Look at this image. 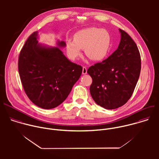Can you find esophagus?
<instances>
[{"mask_svg": "<svg viewBox=\"0 0 159 159\" xmlns=\"http://www.w3.org/2000/svg\"><path fill=\"white\" fill-rule=\"evenodd\" d=\"M87 68L85 66H83L82 68V74H87Z\"/></svg>", "mask_w": 159, "mask_h": 159, "instance_id": "esophagus-1", "label": "esophagus"}]
</instances>
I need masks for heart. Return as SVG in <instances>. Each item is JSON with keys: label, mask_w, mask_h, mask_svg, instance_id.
<instances>
[{"label": "heart", "mask_w": 159, "mask_h": 159, "mask_svg": "<svg viewBox=\"0 0 159 159\" xmlns=\"http://www.w3.org/2000/svg\"><path fill=\"white\" fill-rule=\"evenodd\" d=\"M74 41L68 40L66 49L69 57L77 59L81 55V49H85L86 56L93 61L103 59L107 55L111 38L105 30L90 28L81 30L75 34Z\"/></svg>", "instance_id": "heart-1"}]
</instances>
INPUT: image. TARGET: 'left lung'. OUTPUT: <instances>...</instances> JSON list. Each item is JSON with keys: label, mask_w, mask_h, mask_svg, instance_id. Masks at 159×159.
<instances>
[{"label": "left lung", "mask_w": 159, "mask_h": 159, "mask_svg": "<svg viewBox=\"0 0 159 159\" xmlns=\"http://www.w3.org/2000/svg\"><path fill=\"white\" fill-rule=\"evenodd\" d=\"M118 49L107 59L90 66L93 79L90 93L94 101L107 109L118 108L132 96L141 70L140 54L137 44L124 30L119 29Z\"/></svg>", "instance_id": "1"}]
</instances>
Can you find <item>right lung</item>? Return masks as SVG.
Listing matches in <instances>:
<instances>
[{"mask_svg": "<svg viewBox=\"0 0 159 159\" xmlns=\"http://www.w3.org/2000/svg\"><path fill=\"white\" fill-rule=\"evenodd\" d=\"M38 32L30 36L18 60L20 81L28 98L45 109L57 107L70 94L80 78L82 67L71 62L58 48H45L38 44ZM60 47L65 46L58 42Z\"/></svg>", "mask_w": 159, "mask_h": 159, "instance_id": "obj_1", "label": "right lung"}]
</instances>
